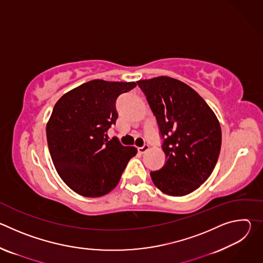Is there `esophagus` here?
<instances>
[{"label":"esophagus","instance_id":"obj_1","mask_svg":"<svg viewBox=\"0 0 263 263\" xmlns=\"http://www.w3.org/2000/svg\"><path fill=\"white\" fill-rule=\"evenodd\" d=\"M148 147H149V145H148V144H143L142 146H140V147H138V148H137V151H138V153H139V154H143V153H145V152L147 151Z\"/></svg>","mask_w":263,"mask_h":263}]
</instances>
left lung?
<instances>
[{
	"label": "left lung",
	"instance_id": "obj_1",
	"mask_svg": "<svg viewBox=\"0 0 263 263\" xmlns=\"http://www.w3.org/2000/svg\"><path fill=\"white\" fill-rule=\"evenodd\" d=\"M156 117L164 165L151 172L153 183L174 197L195 192L213 172L221 145V130L214 112L187 84L157 77L137 81Z\"/></svg>",
	"mask_w": 263,
	"mask_h": 263
}]
</instances>
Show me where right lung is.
Returning a JSON list of instances; mask_svg holds the SVG:
<instances>
[{"mask_svg":"<svg viewBox=\"0 0 263 263\" xmlns=\"http://www.w3.org/2000/svg\"><path fill=\"white\" fill-rule=\"evenodd\" d=\"M135 82L91 80L63 95L47 125V140L54 166L74 193L98 198L118 185L134 146L123 145L107 131L118 120V98Z\"/></svg>","mask_w":263,"mask_h":263,"instance_id":"obj_1","label":"right lung"}]
</instances>
